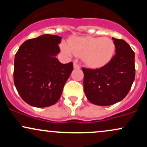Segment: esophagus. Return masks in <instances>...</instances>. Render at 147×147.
<instances>
[{"instance_id":"obj_1","label":"esophagus","mask_w":147,"mask_h":147,"mask_svg":"<svg viewBox=\"0 0 147 147\" xmlns=\"http://www.w3.org/2000/svg\"><path fill=\"white\" fill-rule=\"evenodd\" d=\"M73 66H74V68H75V69H79V68H80V66H79V65H78V64L76 63H74Z\"/></svg>"}]
</instances>
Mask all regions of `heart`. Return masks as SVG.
Here are the masks:
<instances>
[{
    "label": "heart",
    "instance_id": "obj_1",
    "mask_svg": "<svg viewBox=\"0 0 147 147\" xmlns=\"http://www.w3.org/2000/svg\"><path fill=\"white\" fill-rule=\"evenodd\" d=\"M61 50L64 54L83 57L88 66L98 68L110 61L114 55V42L107 37H77L68 42L63 43Z\"/></svg>",
    "mask_w": 147,
    "mask_h": 147
}]
</instances>
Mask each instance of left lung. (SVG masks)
<instances>
[{"mask_svg":"<svg viewBox=\"0 0 147 147\" xmlns=\"http://www.w3.org/2000/svg\"><path fill=\"white\" fill-rule=\"evenodd\" d=\"M115 55L100 68H82L84 89L87 99L98 106H110L120 102L134 82L135 53L125 41L112 38Z\"/></svg>","mask_w":147,"mask_h":147,"instance_id":"obj_1","label":"left lung"}]
</instances>
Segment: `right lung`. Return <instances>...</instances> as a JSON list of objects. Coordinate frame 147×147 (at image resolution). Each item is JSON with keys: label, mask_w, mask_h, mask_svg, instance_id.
<instances>
[{"label": "right lung", "mask_w": 147, "mask_h": 147, "mask_svg": "<svg viewBox=\"0 0 147 147\" xmlns=\"http://www.w3.org/2000/svg\"><path fill=\"white\" fill-rule=\"evenodd\" d=\"M61 37L43 34L25 41L14 58V82L27 104L48 107L58 102L73 70L72 62L63 64L56 56Z\"/></svg>", "instance_id": "add662e5"}]
</instances>
